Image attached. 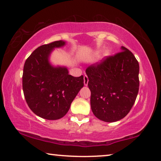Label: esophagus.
Here are the masks:
<instances>
[{
  "label": "esophagus",
  "instance_id": "1",
  "mask_svg": "<svg viewBox=\"0 0 161 161\" xmlns=\"http://www.w3.org/2000/svg\"><path fill=\"white\" fill-rule=\"evenodd\" d=\"M83 80H84V85L87 86L88 85V82H89V78H88L87 75H84V78H83Z\"/></svg>",
  "mask_w": 161,
  "mask_h": 161
}]
</instances>
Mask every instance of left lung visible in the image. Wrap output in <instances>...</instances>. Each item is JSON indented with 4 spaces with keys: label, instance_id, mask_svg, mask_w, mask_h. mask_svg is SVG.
<instances>
[{
    "label": "left lung",
    "instance_id": "obj_1",
    "mask_svg": "<svg viewBox=\"0 0 161 161\" xmlns=\"http://www.w3.org/2000/svg\"><path fill=\"white\" fill-rule=\"evenodd\" d=\"M122 50L86 69L92 112L104 122H116L127 116L138 93L139 64L133 53L124 47Z\"/></svg>",
    "mask_w": 161,
    "mask_h": 161
}]
</instances>
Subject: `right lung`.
Instances as JSON below:
<instances>
[{
	"label": "right lung",
	"mask_w": 161,
	"mask_h": 161,
	"mask_svg": "<svg viewBox=\"0 0 161 161\" xmlns=\"http://www.w3.org/2000/svg\"><path fill=\"white\" fill-rule=\"evenodd\" d=\"M55 41L37 47L26 59L23 67V89L30 109L49 120L62 118L83 86V76L73 77L65 67H53L48 57L54 47L64 45Z\"/></svg>",
	"instance_id": "1"
}]
</instances>
